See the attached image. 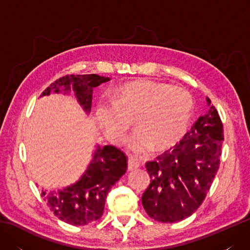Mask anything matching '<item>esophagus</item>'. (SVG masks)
Returning a JSON list of instances; mask_svg holds the SVG:
<instances>
[{"instance_id":"1","label":"esophagus","mask_w":250,"mask_h":250,"mask_svg":"<svg viewBox=\"0 0 250 250\" xmlns=\"http://www.w3.org/2000/svg\"><path fill=\"white\" fill-rule=\"evenodd\" d=\"M140 167V163L137 160H135V159L133 158H129L128 160V169L129 171H133V169L137 168Z\"/></svg>"}]
</instances>
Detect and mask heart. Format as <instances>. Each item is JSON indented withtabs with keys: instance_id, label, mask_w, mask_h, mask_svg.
<instances>
[{
	"instance_id": "heart-1",
	"label": "heart",
	"mask_w": 250,
	"mask_h": 250,
	"mask_svg": "<svg viewBox=\"0 0 250 250\" xmlns=\"http://www.w3.org/2000/svg\"><path fill=\"white\" fill-rule=\"evenodd\" d=\"M193 100L187 90L152 81L125 83L117 90L113 102H100L97 119L113 143H122L135 120L139 132L128 148L135 155L171 147L182 139L190 124Z\"/></svg>"
}]
</instances>
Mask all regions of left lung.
<instances>
[{"instance_id": "8db88e82", "label": "left lung", "mask_w": 250, "mask_h": 250, "mask_svg": "<svg viewBox=\"0 0 250 250\" xmlns=\"http://www.w3.org/2000/svg\"><path fill=\"white\" fill-rule=\"evenodd\" d=\"M176 145L146 163L151 178L142 204L157 221H180L203 203L220 166L224 125L214 105Z\"/></svg>"}]
</instances>
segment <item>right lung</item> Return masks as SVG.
Here are the masks:
<instances>
[{"instance_id":"obj_1","label":"right lung","mask_w":250,"mask_h":250,"mask_svg":"<svg viewBox=\"0 0 250 250\" xmlns=\"http://www.w3.org/2000/svg\"><path fill=\"white\" fill-rule=\"evenodd\" d=\"M108 81V77L97 74H72L51 83L42 95H48L51 89H54L55 92H59L60 87L64 88V91H68L72 87L83 109L90 111L92 89ZM126 162L128 157L119 148L111 145L99 147L87 171L76 184L58 192L42 191V196L60 220L73 226L91 224L102 217L106 196L111 186L126 172Z\"/></svg>"}]
</instances>
